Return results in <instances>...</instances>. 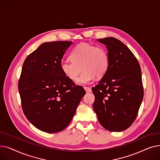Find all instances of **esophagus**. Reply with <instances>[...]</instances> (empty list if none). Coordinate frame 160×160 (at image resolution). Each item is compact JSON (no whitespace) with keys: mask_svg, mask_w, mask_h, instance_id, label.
<instances>
[{"mask_svg":"<svg viewBox=\"0 0 160 160\" xmlns=\"http://www.w3.org/2000/svg\"><path fill=\"white\" fill-rule=\"evenodd\" d=\"M84 89L87 92V93H91V92L92 91L91 89L89 88V87H84Z\"/></svg>","mask_w":160,"mask_h":160,"instance_id":"1","label":"esophagus"}]
</instances>
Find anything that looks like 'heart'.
<instances>
[{
	"instance_id": "b5f03b06",
	"label": "heart",
	"mask_w": 160,
	"mask_h": 160,
	"mask_svg": "<svg viewBox=\"0 0 160 160\" xmlns=\"http://www.w3.org/2000/svg\"><path fill=\"white\" fill-rule=\"evenodd\" d=\"M71 62L62 61L60 68L67 78L71 80L77 78L78 85H87L95 77L100 78L106 73L109 65V58L104 48L100 46L81 43L72 50L70 54Z\"/></svg>"
}]
</instances>
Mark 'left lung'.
<instances>
[{
    "instance_id": "1",
    "label": "left lung",
    "mask_w": 160,
    "mask_h": 160,
    "mask_svg": "<svg viewBox=\"0 0 160 160\" xmlns=\"http://www.w3.org/2000/svg\"><path fill=\"white\" fill-rule=\"evenodd\" d=\"M106 45L109 65L95 87L93 110L102 127L122 132L135 121L143 98L140 65L131 50L112 37L98 39Z\"/></svg>"
}]
</instances>
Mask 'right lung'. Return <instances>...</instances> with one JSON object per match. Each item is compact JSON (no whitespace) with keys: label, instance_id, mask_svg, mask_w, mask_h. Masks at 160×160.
I'll return each mask as SVG.
<instances>
[{"label":"right lung","instance_id":"obj_1","mask_svg":"<svg viewBox=\"0 0 160 160\" xmlns=\"http://www.w3.org/2000/svg\"><path fill=\"white\" fill-rule=\"evenodd\" d=\"M71 41L46 42L25 60L18 88L23 112L36 128L47 133L65 129L86 91L67 78L60 63Z\"/></svg>","mask_w":160,"mask_h":160}]
</instances>
